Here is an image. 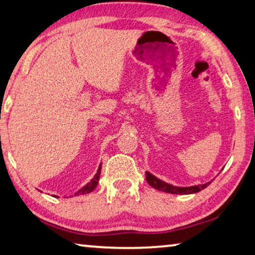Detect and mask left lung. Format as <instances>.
<instances>
[{
  "label": "left lung",
  "mask_w": 255,
  "mask_h": 255,
  "mask_svg": "<svg viewBox=\"0 0 255 255\" xmlns=\"http://www.w3.org/2000/svg\"><path fill=\"white\" fill-rule=\"evenodd\" d=\"M145 173H146V181L149 186H152L153 188L157 189V191L170 193V194H186V195H187V194L197 193V192L202 191V189L207 188L213 180V179L210 180L205 184H199V185H194V186H186V187H180V186H175V185L165 183V181L159 179L157 177L152 175V173L148 171H145Z\"/></svg>",
  "instance_id": "8db88e82"
}]
</instances>
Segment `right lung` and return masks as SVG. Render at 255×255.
<instances>
[{
  "label": "right lung",
  "mask_w": 255,
  "mask_h": 255,
  "mask_svg": "<svg viewBox=\"0 0 255 255\" xmlns=\"http://www.w3.org/2000/svg\"><path fill=\"white\" fill-rule=\"evenodd\" d=\"M101 168H102V164L100 163L99 169H98V171H96L95 176L93 177V178L91 179L90 183H87L86 185H84L83 187L80 188L78 192H76L75 195H77V196H78V195H84V194H88V193H91V192L94 191V189L96 188V186H98V184H99V180H100ZM55 197H56V196H55Z\"/></svg>",
  "instance_id": "obj_1"
}]
</instances>
